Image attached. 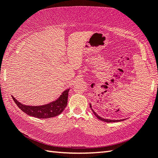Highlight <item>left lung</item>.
Returning a JSON list of instances; mask_svg holds the SVG:
<instances>
[{"instance_id":"8db88e82","label":"left lung","mask_w":158,"mask_h":158,"mask_svg":"<svg viewBox=\"0 0 158 158\" xmlns=\"http://www.w3.org/2000/svg\"><path fill=\"white\" fill-rule=\"evenodd\" d=\"M90 107L91 108V105H90ZM93 110V109H92ZM93 114L95 115V116L98 118V119H100V121H105V122H107V123H112V122H118V121H121L123 120H109V119H105V118H101L100 116H99L98 115L95 113V112L93 110Z\"/></svg>"}]
</instances>
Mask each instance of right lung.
<instances>
[{
    "mask_svg": "<svg viewBox=\"0 0 158 158\" xmlns=\"http://www.w3.org/2000/svg\"><path fill=\"white\" fill-rule=\"evenodd\" d=\"M69 90L68 89L64 91L57 100L48 105L42 106L23 105L16 100L13 96H12V98L18 107L26 114L38 118H48L56 116L63 111L68 104Z\"/></svg>",
    "mask_w": 158,
    "mask_h": 158,
    "instance_id": "right-lung-1",
    "label": "right lung"
}]
</instances>
